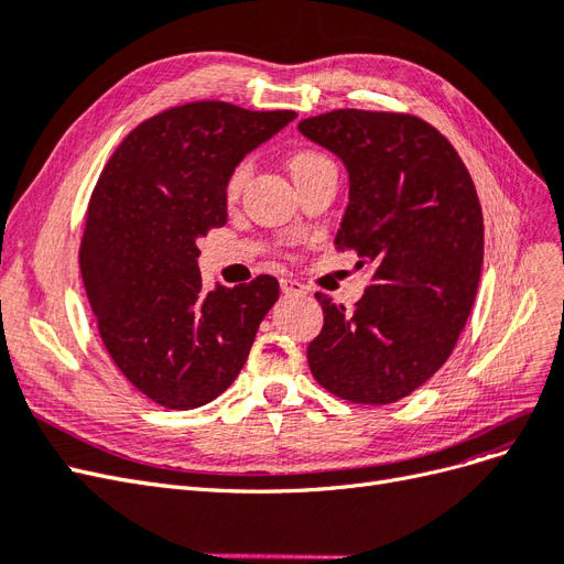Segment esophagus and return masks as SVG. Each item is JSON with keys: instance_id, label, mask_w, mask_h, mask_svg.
<instances>
[{"instance_id": "34e87169", "label": "esophagus", "mask_w": 564, "mask_h": 564, "mask_svg": "<svg viewBox=\"0 0 564 564\" xmlns=\"http://www.w3.org/2000/svg\"><path fill=\"white\" fill-rule=\"evenodd\" d=\"M280 289H282V294H286V296H301V294H305V286L299 280H289V278L280 280Z\"/></svg>"}]
</instances>
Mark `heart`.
<instances>
[{
    "label": "heart",
    "mask_w": 564,
    "mask_h": 564,
    "mask_svg": "<svg viewBox=\"0 0 564 564\" xmlns=\"http://www.w3.org/2000/svg\"><path fill=\"white\" fill-rule=\"evenodd\" d=\"M329 164H332V160L324 158L322 152H317V150H299V152H294V155L289 158V162H286L289 172H292L294 181H301V178H305V176H311L313 172H317V169L329 166ZM247 172H249L247 164H240V166H237L235 172L230 174L228 185H226L228 197H235L237 193H240V187H242V183H245V178H247Z\"/></svg>",
    "instance_id": "obj_1"
}]
</instances>
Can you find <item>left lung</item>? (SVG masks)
I'll use <instances>...</instances> for the list:
<instances>
[{
	"label": "left lung",
	"instance_id": "8db88e82",
	"mask_svg": "<svg viewBox=\"0 0 564 564\" xmlns=\"http://www.w3.org/2000/svg\"><path fill=\"white\" fill-rule=\"evenodd\" d=\"M299 131L346 164L334 245L373 268L355 311L315 294L324 327L311 371L344 400L398 402L447 362L466 327L485 253L480 199L454 145L414 115L332 110Z\"/></svg>",
	"mask_w": 564,
	"mask_h": 564
}]
</instances>
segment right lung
<instances>
[{"instance_id": "1", "label": "right lung", "mask_w": 564, "mask_h": 564, "mask_svg": "<svg viewBox=\"0 0 564 564\" xmlns=\"http://www.w3.org/2000/svg\"><path fill=\"white\" fill-rule=\"evenodd\" d=\"M294 117L224 100L164 110L119 143L94 187L84 289L112 362L152 402L195 409L218 398L280 299L272 275L207 292L197 242L226 226L235 166Z\"/></svg>"}]
</instances>
